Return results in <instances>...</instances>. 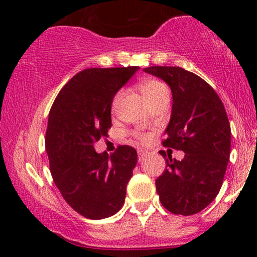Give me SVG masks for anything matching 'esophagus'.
Listing matches in <instances>:
<instances>
[{
  "mask_svg": "<svg viewBox=\"0 0 257 257\" xmlns=\"http://www.w3.org/2000/svg\"><path fill=\"white\" fill-rule=\"evenodd\" d=\"M138 156H139V161H142L144 158L147 156V151H145V150H138Z\"/></svg>",
  "mask_w": 257,
  "mask_h": 257,
  "instance_id": "obj_1",
  "label": "esophagus"
}]
</instances>
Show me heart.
I'll return each mask as SVG.
<instances>
[{"instance_id":"1","label":"heart","mask_w":257,"mask_h":257,"mask_svg":"<svg viewBox=\"0 0 257 257\" xmlns=\"http://www.w3.org/2000/svg\"><path fill=\"white\" fill-rule=\"evenodd\" d=\"M140 90H142L144 97H145V99L147 103H149V105L154 103V101L158 99H160V98L168 96L167 86L165 85L163 82H160V80H158V79L145 80V82H143L142 84H140ZM121 96H122L121 90L118 91V92L114 94L113 99H112V103H111V107L113 111L117 108L119 101H120ZM135 136H136V138L142 143H146L147 140H149V136L143 135V133H136Z\"/></svg>"}]
</instances>
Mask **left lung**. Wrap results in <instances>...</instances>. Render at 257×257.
I'll list each match as a JSON object with an SVG mask.
<instances>
[{"label":"left lung","instance_id":"left-lung-1","mask_svg":"<svg viewBox=\"0 0 257 257\" xmlns=\"http://www.w3.org/2000/svg\"><path fill=\"white\" fill-rule=\"evenodd\" d=\"M144 71L171 87L173 105L165 147L184 151L182 160L166 159L156 180L161 205L173 214L193 215L219 194L230 154V125L220 97L208 83L179 66H150Z\"/></svg>","mask_w":257,"mask_h":257}]
</instances>
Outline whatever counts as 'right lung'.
<instances>
[{"label": "right lung", "instance_id": "1", "mask_svg": "<svg viewBox=\"0 0 257 257\" xmlns=\"http://www.w3.org/2000/svg\"><path fill=\"white\" fill-rule=\"evenodd\" d=\"M138 70H83L59 91L49 112L45 150L52 179L65 201L87 219L112 216L124 205L137 151L121 145L108 156L97 153L93 144L107 137L112 99Z\"/></svg>", "mask_w": 257, "mask_h": 257}]
</instances>
